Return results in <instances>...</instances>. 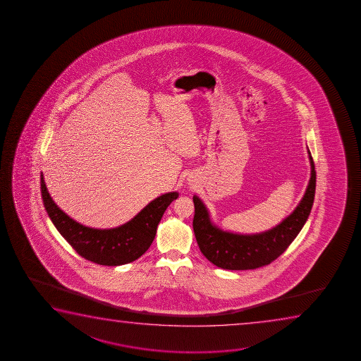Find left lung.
Returning a JSON list of instances; mask_svg holds the SVG:
<instances>
[{"label":"left lung","mask_w":361,"mask_h":361,"mask_svg":"<svg viewBox=\"0 0 361 361\" xmlns=\"http://www.w3.org/2000/svg\"><path fill=\"white\" fill-rule=\"evenodd\" d=\"M307 153L311 164V178L306 192L291 214L265 232L240 234L224 231L212 222L202 200L193 196V232L200 250L209 262L226 270H252L270 264L286 250L301 232L314 201L316 170L308 148Z\"/></svg>","instance_id":"left-lung-1"}]
</instances>
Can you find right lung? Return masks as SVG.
I'll list each match as a JSON object with an SVG mask.
<instances>
[{"mask_svg": "<svg viewBox=\"0 0 361 361\" xmlns=\"http://www.w3.org/2000/svg\"><path fill=\"white\" fill-rule=\"evenodd\" d=\"M40 190L45 211L65 240L86 260L106 267H119L142 257L153 243L164 212L178 197L176 191L164 193L122 226L99 229L76 222L58 207L48 192L43 173Z\"/></svg>", "mask_w": 361, "mask_h": 361, "instance_id": "right-lung-1", "label": "right lung"}]
</instances>
